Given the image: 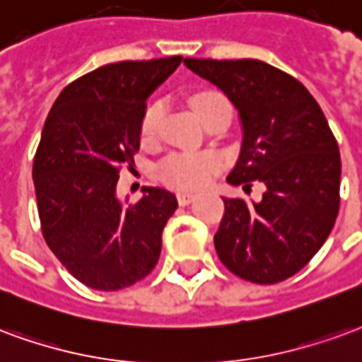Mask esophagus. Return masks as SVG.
<instances>
[{
    "instance_id": "esophagus-1",
    "label": "esophagus",
    "mask_w": 362,
    "mask_h": 362,
    "mask_svg": "<svg viewBox=\"0 0 362 362\" xmlns=\"http://www.w3.org/2000/svg\"><path fill=\"white\" fill-rule=\"evenodd\" d=\"M192 200H194V194L191 192H179L177 194V202L181 206H187V204H191Z\"/></svg>"
}]
</instances>
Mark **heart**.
I'll return each instance as SVG.
<instances>
[{"label": "heart", "mask_w": 362, "mask_h": 362, "mask_svg": "<svg viewBox=\"0 0 362 362\" xmlns=\"http://www.w3.org/2000/svg\"><path fill=\"white\" fill-rule=\"evenodd\" d=\"M229 105L228 98L218 90L197 92L191 98V107L204 121L212 112ZM162 104H152L144 113L141 133L144 139H152L162 119ZM220 168V158L216 154H194V152H175L170 154L158 168V177L173 189H199L208 183L216 170Z\"/></svg>", "instance_id": "heart-1"}]
</instances>
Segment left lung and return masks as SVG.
Listing matches in <instances>:
<instances>
[{
	"instance_id": "8db88e82",
	"label": "left lung",
	"mask_w": 362,
	"mask_h": 362,
	"mask_svg": "<svg viewBox=\"0 0 362 362\" xmlns=\"http://www.w3.org/2000/svg\"><path fill=\"white\" fill-rule=\"evenodd\" d=\"M233 102L243 146L228 183L262 181L260 202L223 199L214 247L239 278L270 286L308 264L336 223L341 160L337 141L313 94L258 59H185Z\"/></svg>"
}]
</instances>
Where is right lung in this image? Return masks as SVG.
Here are the masks:
<instances>
[{"mask_svg":"<svg viewBox=\"0 0 362 362\" xmlns=\"http://www.w3.org/2000/svg\"><path fill=\"white\" fill-rule=\"evenodd\" d=\"M181 55L104 65L67 84L47 113L33 177L47 247L81 284L119 291L146 278L162 231L177 208L165 189L123 208L121 165L141 148L146 98L177 69Z\"/></svg>","mask_w":362,"mask_h":362,"instance_id":"1","label":"right lung"}]
</instances>
